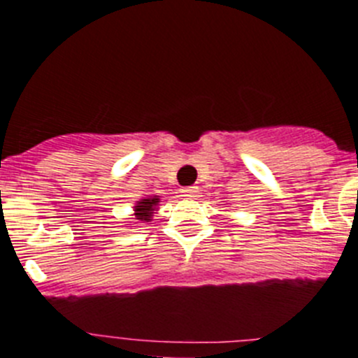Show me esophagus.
Here are the masks:
<instances>
[{
	"label": "esophagus",
	"mask_w": 358,
	"mask_h": 358,
	"mask_svg": "<svg viewBox=\"0 0 358 358\" xmlns=\"http://www.w3.org/2000/svg\"><path fill=\"white\" fill-rule=\"evenodd\" d=\"M198 187H183V189H180V194L183 196V198H196L198 196Z\"/></svg>",
	"instance_id": "34e87169"
}]
</instances>
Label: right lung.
Returning <instances> with one entry per match:
<instances>
[{"label":"right lung","instance_id":"1","mask_svg":"<svg viewBox=\"0 0 358 358\" xmlns=\"http://www.w3.org/2000/svg\"><path fill=\"white\" fill-rule=\"evenodd\" d=\"M157 203H159V198H150L139 201L138 206H136V217H138L139 220H146V222H148L150 217H152L153 213V206H155Z\"/></svg>","mask_w":358,"mask_h":358}]
</instances>
